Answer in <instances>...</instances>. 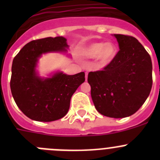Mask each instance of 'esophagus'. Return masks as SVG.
Returning a JSON list of instances; mask_svg holds the SVG:
<instances>
[{
	"label": "esophagus",
	"mask_w": 160,
	"mask_h": 160,
	"mask_svg": "<svg viewBox=\"0 0 160 160\" xmlns=\"http://www.w3.org/2000/svg\"><path fill=\"white\" fill-rule=\"evenodd\" d=\"M87 77H88V73H86V80H87Z\"/></svg>",
	"instance_id": "esophagus-1"
}]
</instances>
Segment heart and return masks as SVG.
I'll use <instances>...</instances> for the list:
<instances>
[{
	"mask_svg": "<svg viewBox=\"0 0 160 160\" xmlns=\"http://www.w3.org/2000/svg\"><path fill=\"white\" fill-rule=\"evenodd\" d=\"M118 53L116 44L112 42H94L87 46L82 50V55L86 58H97L101 66H106L112 62Z\"/></svg>",
	"mask_w": 160,
	"mask_h": 160,
	"instance_id": "heart-1",
	"label": "heart"
}]
</instances>
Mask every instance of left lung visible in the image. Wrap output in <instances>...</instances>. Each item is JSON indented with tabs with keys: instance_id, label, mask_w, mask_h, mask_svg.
Instances as JSON below:
<instances>
[{
	"instance_id": "8db88e82",
	"label": "left lung",
	"mask_w": 160,
	"mask_h": 160,
	"mask_svg": "<svg viewBox=\"0 0 160 160\" xmlns=\"http://www.w3.org/2000/svg\"><path fill=\"white\" fill-rule=\"evenodd\" d=\"M120 50L103 70L90 72L89 84L96 110L110 118L135 114L149 96L152 87L150 55L134 37L114 34Z\"/></svg>"
}]
</instances>
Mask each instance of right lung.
<instances>
[{
	"mask_svg": "<svg viewBox=\"0 0 160 160\" xmlns=\"http://www.w3.org/2000/svg\"><path fill=\"white\" fill-rule=\"evenodd\" d=\"M64 37L46 38L29 42L14 58L10 88L19 109L28 117L39 122H52L67 114L72 95L85 82V73L69 75L61 70L42 77L38 70L43 54H67Z\"/></svg>",
	"mask_w": 160,
	"mask_h": 160,
	"instance_id": "1",
	"label": "right lung"
}]
</instances>
